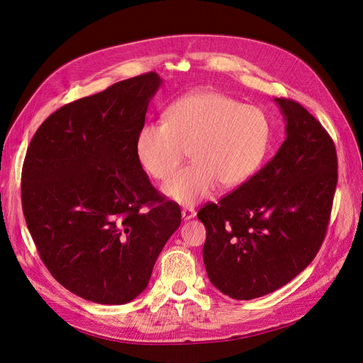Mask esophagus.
Wrapping results in <instances>:
<instances>
[{
    "label": "esophagus",
    "mask_w": 363,
    "mask_h": 363,
    "mask_svg": "<svg viewBox=\"0 0 363 363\" xmlns=\"http://www.w3.org/2000/svg\"><path fill=\"white\" fill-rule=\"evenodd\" d=\"M181 213H182V219L184 220H190V219H193L196 216L194 208H184Z\"/></svg>",
    "instance_id": "34e87169"
}]
</instances>
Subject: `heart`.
<instances>
[{
  "label": "heart",
  "instance_id": "1",
  "mask_svg": "<svg viewBox=\"0 0 363 363\" xmlns=\"http://www.w3.org/2000/svg\"><path fill=\"white\" fill-rule=\"evenodd\" d=\"M273 139L264 109L213 90L194 91L167 106L164 121H148L136 135V157L155 179H167L185 150L193 163L164 185V194L194 204L213 188H234L262 166Z\"/></svg>",
  "mask_w": 363,
  "mask_h": 363
}]
</instances>
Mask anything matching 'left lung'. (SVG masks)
<instances>
[{"mask_svg": "<svg viewBox=\"0 0 363 363\" xmlns=\"http://www.w3.org/2000/svg\"><path fill=\"white\" fill-rule=\"evenodd\" d=\"M286 139L238 190L208 203L203 261L212 285L234 299L285 286L314 259L325 239L338 163L333 139L304 106L274 98Z\"/></svg>", "mask_w": 363, "mask_h": 363, "instance_id": "1", "label": "left lung"}]
</instances>
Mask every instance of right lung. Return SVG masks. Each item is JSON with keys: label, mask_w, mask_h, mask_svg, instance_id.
Listing matches in <instances>:
<instances>
[{"label": "right lung", "mask_w": 363, "mask_h": 363, "mask_svg": "<svg viewBox=\"0 0 363 363\" xmlns=\"http://www.w3.org/2000/svg\"><path fill=\"white\" fill-rule=\"evenodd\" d=\"M163 84L148 72L59 108L35 132L22 170V206L38 254L62 286L120 306L147 286L181 225L154 190L135 140ZM148 206V211H140Z\"/></svg>", "instance_id": "right-lung-1"}]
</instances>
